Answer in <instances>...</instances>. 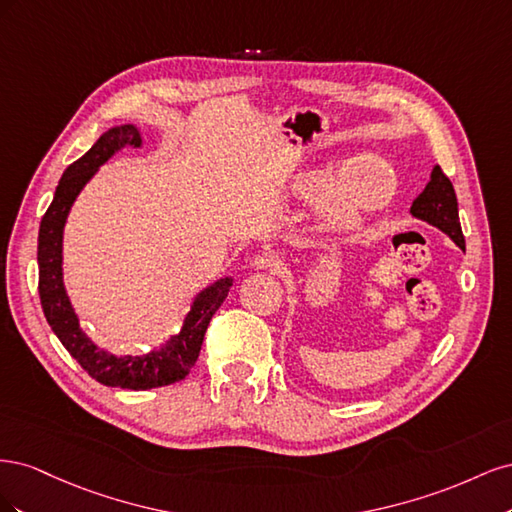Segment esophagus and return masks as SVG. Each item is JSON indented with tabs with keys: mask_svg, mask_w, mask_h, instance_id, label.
<instances>
[{
	"mask_svg": "<svg viewBox=\"0 0 512 512\" xmlns=\"http://www.w3.org/2000/svg\"><path fill=\"white\" fill-rule=\"evenodd\" d=\"M252 267L258 271H271V273H280L284 269V258L277 252H260L252 258Z\"/></svg>",
	"mask_w": 512,
	"mask_h": 512,
	"instance_id": "esophagus-1",
	"label": "esophagus"
}]
</instances>
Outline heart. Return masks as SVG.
<instances>
[{
  "mask_svg": "<svg viewBox=\"0 0 512 512\" xmlns=\"http://www.w3.org/2000/svg\"><path fill=\"white\" fill-rule=\"evenodd\" d=\"M297 192L307 200H318L331 224L354 226L389 203L395 181L380 158L356 156L337 173L333 168L309 170L297 181Z\"/></svg>",
  "mask_w": 512,
  "mask_h": 512,
  "instance_id": "b5f03b06",
  "label": "heart"
}]
</instances>
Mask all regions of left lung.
Masks as SVG:
<instances>
[{"label":"left lung","instance_id":"1","mask_svg":"<svg viewBox=\"0 0 512 512\" xmlns=\"http://www.w3.org/2000/svg\"><path fill=\"white\" fill-rule=\"evenodd\" d=\"M410 213L416 220H423L431 226L442 230L444 235L451 237L455 245L466 250V239H463L461 224H459V209L457 196L451 179H448L440 166H433L431 179L425 185V190L414 198Z\"/></svg>","mask_w":512,"mask_h":512}]
</instances>
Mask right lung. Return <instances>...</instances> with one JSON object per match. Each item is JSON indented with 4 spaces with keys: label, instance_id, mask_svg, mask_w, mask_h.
<instances>
[{
    "label": "right lung",
    "instance_id": "right-lung-1",
    "mask_svg": "<svg viewBox=\"0 0 512 512\" xmlns=\"http://www.w3.org/2000/svg\"><path fill=\"white\" fill-rule=\"evenodd\" d=\"M143 136L132 123L106 130L83 158L70 164L53 196L51 207L46 209L38 232V292L46 322L51 324L59 342L74 356L87 374L104 386L119 389L147 391L156 386L175 384L190 374L200 346L207 333L209 322L218 307L228 297L232 286L230 277L213 282L200 290L192 309L183 320L179 335L168 337L166 342L143 356H117L104 350L91 339L79 324V316L68 299L64 286V226L76 196L98 173V168L111 160L123 147H141Z\"/></svg>",
    "mask_w": 512,
    "mask_h": 512
}]
</instances>
